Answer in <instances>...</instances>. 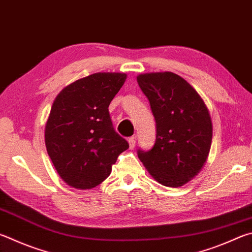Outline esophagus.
<instances>
[{
    "label": "esophagus",
    "mask_w": 252,
    "mask_h": 252,
    "mask_svg": "<svg viewBox=\"0 0 252 252\" xmlns=\"http://www.w3.org/2000/svg\"><path fill=\"white\" fill-rule=\"evenodd\" d=\"M127 142H129L130 149H133L134 146H135V138H134V136H132V138H129V140H127Z\"/></svg>",
    "instance_id": "34e87169"
}]
</instances>
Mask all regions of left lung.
<instances>
[{
	"instance_id": "obj_1",
	"label": "left lung",
	"mask_w": 252,
	"mask_h": 252,
	"mask_svg": "<svg viewBox=\"0 0 252 252\" xmlns=\"http://www.w3.org/2000/svg\"><path fill=\"white\" fill-rule=\"evenodd\" d=\"M157 122V140L138 157L159 184L180 187L194 178L207 161L213 123L207 106L193 87L171 71L136 77Z\"/></svg>"
}]
</instances>
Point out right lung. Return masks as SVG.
I'll return each mask as SVG.
<instances>
[{
	"instance_id": "1",
	"label": "right lung",
	"mask_w": 252,
	"mask_h": 252,
	"mask_svg": "<svg viewBox=\"0 0 252 252\" xmlns=\"http://www.w3.org/2000/svg\"><path fill=\"white\" fill-rule=\"evenodd\" d=\"M126 79L123 72H95L66 86L45 125V145L62 180L91 189L110 175L129 143L114 131L108 107Z\"/></svg>"
}]
</instances>
